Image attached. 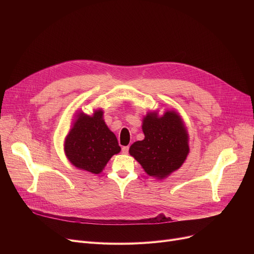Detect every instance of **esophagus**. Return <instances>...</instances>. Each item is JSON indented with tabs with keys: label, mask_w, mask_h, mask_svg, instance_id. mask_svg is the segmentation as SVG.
I'll return each mask as SVG.
<instances>
[{
	"label": "esophagus",
	"mask_w": 254,
	"mask_h": 254,
	"mask_svg": "<svg viewBox=\"0 0 254 254\" xmlns=\"http://www.w3.org/2000/svg\"><path fill=\"white\" fill-rule=\"evenodd\" d=\"M128 149H129L128 146H124V147L122 148V151H123L124 154H127L128 153Z\"/></svg>",
	"instance_id": "esophagus-1"
}]
</instances>
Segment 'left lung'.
<instances>
[{"mask_svg":"<svg viewBox=\"0 0 254 254\" xmlns=\"http://www.w3.org/2000/svg\"><path fill=\"white\" fill-rule=\"evenodd\" d=\"M145 138L129 147V154L149 176L165 178L179 169L189 154V136L180 116L168 111L162 117L147 114L142 126Z\"/></svg>","mask_w":254,"mask_h":254,"instance_id":"1","label":"left lung"}]
</instances>
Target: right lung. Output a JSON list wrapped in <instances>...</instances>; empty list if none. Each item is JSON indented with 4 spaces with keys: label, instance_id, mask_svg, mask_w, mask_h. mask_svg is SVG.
<instances>
[{
    "label": "right lung",
    "instance_id": "add662e5",
    "mask_svg": "<svg viewBox=\"0 0 254 254\" xmlns=\"http://www.w3.org/2000/svg\"><path fill=\"white\" fill-rule=\"evenodd\" d=\"M119 151L120 146L103 120L102 110L92 116L79 113L64 142L65 155L75 167L99 174Z\"/></svg>",
    "mask_w": 254,
    "mask_h": 254
}]
</instances>
